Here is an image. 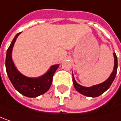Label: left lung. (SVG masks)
Returning a JSON list of instances; mask_svg holds the SVG:
<instances>
[{
	"label": "left lung",
	"instance_id": "left-lung-1",
	"mask_svg": "<svg viewBox=\"0 0 121 121\" xmlns=\"http://www.w3.org/2000/svg\"><path fill=\"white\" fill-rule=\"evenodd\" d=\"M113 57H114L113 70L111 74L110 75V76L108 77V78L106 81H104L100 84L95 85L91 87L82 86L76 82V80H75V77L73 74V85H74L75 90L79 93H80L85 96H90V97H97V96H100L101 94H102L104 92H105L111 85L112 82H113V80L116 78V73H117L118 60H117V56L115 53H113Z\"/></svg>",
	"mask_w": 121,
	"mask_h": 121
}]
</instances>
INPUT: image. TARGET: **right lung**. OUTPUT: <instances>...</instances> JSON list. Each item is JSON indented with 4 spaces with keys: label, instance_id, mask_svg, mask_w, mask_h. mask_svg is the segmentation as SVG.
Returning a JSON list of instances; mask_svg holds the SVG:
<instances>
[{
    "label": "right lung",
    "instance_id": "right-lung-1",
    "mask_svg": "<svg viewBox=\"0 0 121 121\" xmlns=\"http://www.w3.org/2000/svg\"><path fill=\"white\" fill-rule=\"evenodd\" d=\"M21 32L17 34L7 50L5 58V68L8 76L15 90L27 97H36L49 90L53 76L59 67L58 64L50 67L48 70L43 75L37 78H29L21 73L15 67L12 58V52L17 36Z\"/></svg>",
    "mask_w": 121,
    "mask_h": 121
}]
</instances>
